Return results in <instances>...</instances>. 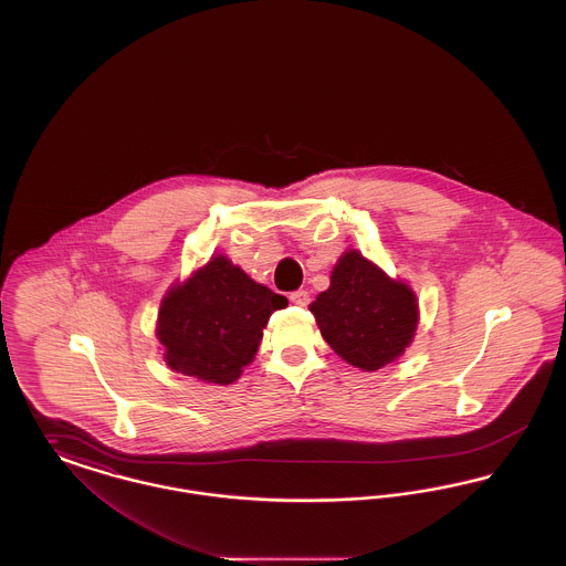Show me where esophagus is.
<instances>
[{"label": "esophagus", "instance_id": "1", "mask_svg": "<svg viewBox=\"0 0 566 566\" xmlns=\"http://www.w3.org/2000/svg\"><path fill=\"white\" fill-rule=\"evenodd\" d=\"M291 301H293L295 305L305 307V305L310 303V293H307V291H295V293H291Z\"/></svg>", "mask_w": 566, "mask_h": 566}]
</instances>
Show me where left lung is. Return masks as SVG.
<instances>
[{
  "label": "left lung",
  "instance_id": "1",
  "mask_svg": "<svg viewBox=\"0 0 566 566\" xmlns=\"http://www.w3.org/2000/svg\"><path fill=\"white\" fill-rule=\"evenodd\" d=\"M310 312L335 354L365 371L399 358L418 326L416 293L358 250L339 256L331 286L316 296Z\"/></svg>",
  "mask_w": 566,
  "mask_h": 566
}]
</instances>
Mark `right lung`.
I'll use <instances>...</instances> for the list:
<instances>
[{
  "label": "right lung",
  "instance_id": "1",
  "mask_svg": "<svg viewBox=\"0 0 566 566\" xmlns=\"http://www.w3.org/2000/svg\"><path fill=\"white\" fill-rule=\"evenodd\" d=\"M286 305V296L254 282L227 256H212L163 296V358L176 374L231 384L252 363L271 314Z\"/></svg>",
  "mask_w": 566,
  "mask_h": 566
}]
</instances>
